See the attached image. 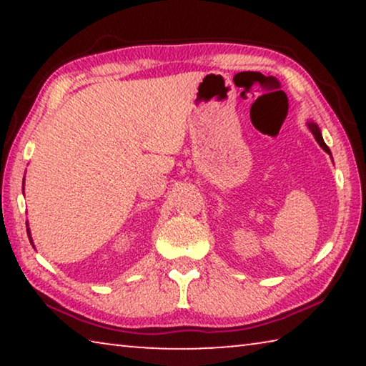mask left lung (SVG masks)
<instances>
[{
	"label": "left lung",
	"mask_w": 366,
	"mask_h": 366,
	"mask_svg": "<svg viewBox=\"0 0 366 366\" xmlns=\"http://www.w3.org/2000/svg\"><path fill=\"white\" fill-rule=\"evenodd\" d=\"M307 126H308V129H310V131H312V134L315 135V140H317V142H318V144H320V147H321V148H323V150H325L326 153H330V154H331V150H330V147H327V145L325 144V140H323V135H321V131H320V127L317 126V124H315V122H308V124H307Z\"/></svg>",
	"instance_id": "8db88e82"
}]
</instances>
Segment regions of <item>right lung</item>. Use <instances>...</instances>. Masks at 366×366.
Segmentation results:
<instances>
[{
	"mask_svg": "<svg viewBox=\"0 0 366 366\" xmlns=\"http://www.w3.org/2000/svg\"><path fill=\"white\" fill-rule=\"evenodd\" d=\"M27 234H29V239H30V244H32L34 245V242H32V237H30V229L27 227Z\"/></svg>",
	"mask_w": 366,
	"mask_h": 366,
	"instance_id": "obj_1",
	"label": "right lung"
}]
</instances>
